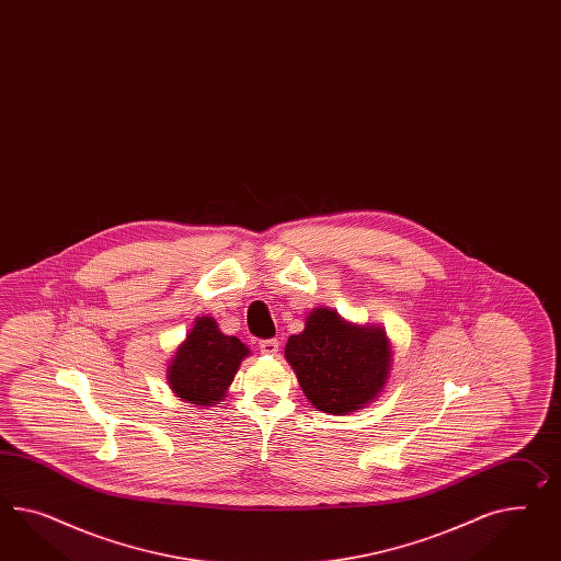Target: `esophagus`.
<instances>
[{"label":"esophagus","instance_id":"obj_1","mask_svg":"<svg viewBox=\"0 0 561 561\" xmlns=\"http://www.w3.org/2000/svg\"><path fill=\"white\" fill-rule=\"evenodd\" d=\"M259 348H261V353H265V355H275V353L279 351V341H277V339H265V341L259 343Z\"/></svg>","mask_w":561,"mask_h":561}]
</instances>
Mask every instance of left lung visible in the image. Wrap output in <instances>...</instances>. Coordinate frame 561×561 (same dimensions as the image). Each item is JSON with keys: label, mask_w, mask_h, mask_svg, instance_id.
Returning a JSON list of instances; mask_svg holds the SVG:
<instances>
[{"label": "left lung", "mask_w": 561, "mask_h": 561, "mask_svg": "<svg viewBox=\"0 0 561 561\" xmlns=\"http://www.w3.org/2000/svg\"><path fill=\"white\" fill-rule=\"evenodd\" d=\"M284 355L312 407L336 416L371 404L394 362L383 327L355 324L329 306L306 314L302 333L289 336Z\"/></svg>", "instance_id": "obj_1"}]
</instances>
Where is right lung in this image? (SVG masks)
Instances as JSON below:
<instances>
[{"label":"right lung","instance_id":"right-lung-1","mask_svg":"<svg viewBox=\"0 0 561 561\" xmlns=\"http://www.w3.org/2000/svg\"><path fill=\"white\" fill-rule=\"evenodd\" d=\"M251 351L225 334L213 317H197L167 365V383L183 402L210 409L222 402Z\"/></svg>","mask_w":561,"mask_h":561}]
</instances>
